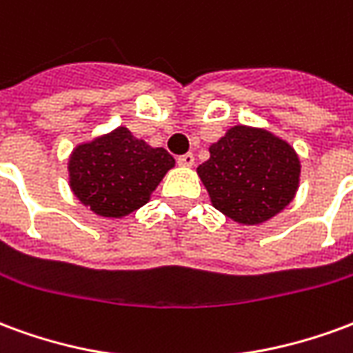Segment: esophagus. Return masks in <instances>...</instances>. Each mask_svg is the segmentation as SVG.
Here are the masks:
<instances>
[{
	"label": "esophagus",
	"mask_w": 353,
	"mask_h": 353,
	"mask_svg": "<svg viewBox=\"0 0 353 353\" xmlns=\"http://www.w3.org/2000/svg\"><path fill=\"white\" fill-rule=\"evenodd\" d=\"M177 164H179V166H192V164H194V154L185 153L181 154V157H177Z\"/></svg>",
	"instance_id": "obj_1"
}]
</instances>
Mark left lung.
Masks as SVG:
<instances>
[{
	"label": "left lung",
	"mask_w": 353,
	"mask_h": 353,
	"mask_svg": "<svg viewBox=\"0 0 353 353\" xmlns=\"http://www.w3.org/2000/svg\"><path fill=\"white\" fill-rule=\"evenodd\" d=\"M301 164L293 147L270 132L234 126L210 147L199 176L219 212L244 225L280 214L299 187Z\"/></svg>",
	"instance_id": "8db88e82"
}]
</instances>
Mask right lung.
<instances>
[{
  "instance_id": "add662e5",
  "label": "right lung",
  "mask_w": 353,
  "mask_h": 353,
  "mask_svg": "<svg viewBox=\"0 0 353 353\" xmlns=\"http://www.w3.org/2000/svg\"><path fill=\"white\" fill-rule=\"evenodd\" d=\"M172 166L166 149H153L121 126L73 151L70 185L94 214L123 217L145 204Z\"/></svg>"
}]
</instances>
